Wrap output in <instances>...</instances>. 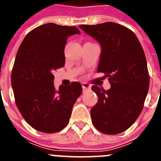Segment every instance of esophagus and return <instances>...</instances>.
Listing matches in <instances>:
<instances>
[{
    "mask_svg": "<svg viewBox=\"0 0 161 161\" xmlns=\"http://www.w3.org/2000/svg\"><path fill=\"white\" fill-rule=\"evenodd\" d=\"M82 88H83V91L88 90V89H91V85L89 83L84 82V83H82Z\"/></svg>",
    "mask_w": 161,
    "mask_h": 161,
    "instance_id": "1",
    "label": "esophagus"
}]
</instances>
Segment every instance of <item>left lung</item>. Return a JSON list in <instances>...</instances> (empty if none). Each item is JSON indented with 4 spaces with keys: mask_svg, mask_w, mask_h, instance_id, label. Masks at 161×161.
I'll return each instance as SVG.
<instances>
[{
    "mask_svg": "<svg viewBox=\"0 0 161 161\" xmlns=\"http://www.w3.org/2000/svg\"><path fill=\"white\" fill-rule=\"evenodd\" d=\"M79 27L101 44L97 72H103L111 85L108 90L92 86L98 97L90 110L92 123L106 135L122 133L138 119L148 92L150 77L143 47L133 31L120 24Z\"/></svg>",
    "mask_w": 161,
    "mask_h": 161,
    "instance_id": "obj_1",
    "label": "left lung"
}]
</instances>
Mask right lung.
<instances>
[{
	"label": "right lung",
	"instance_id": "right-lung-1",
	"mask_svg": "<svg viewBox=\"0 0 161 161\" xmlns=\"http://www.w3.org/2000/svg\"><path fill=\"white\" fill-rule=\"evenodd\" d=\"M80 34L76 26L47 23L28 33L19 47L11 73L17 107L26 123L43 133L68 125L81 85L54 86L53 72L65 64L67 38Z\"/></svg>",
	"mask_w": 161,
	"mask_h": 161
}]
</instances>
